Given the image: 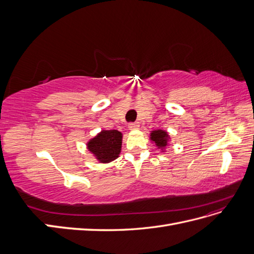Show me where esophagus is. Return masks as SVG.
Instances as JSON below:
<instances>
[{"label": "esophagus", "instance_id": "esophagus-1", "mask_svg": "<svg viewBox=\"0 0 254 254\" xmlns=\"http://www.w3.org/2000/svg\"><path fill=\"white\" fill-rule=\"evenodd\" d=\"M139 127H140L139 123H130L128 126L129 130H136V129H139Z\"/></svg>", "mask_w": 254, "mask_h": 254}]
</instances>
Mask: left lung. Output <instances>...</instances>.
Returning <instances> with one entry per match:
<instances>
[{"instance_id": "8db88e82", "label": "left lung", "mask_w": 254, "mask_h": 254, "mask_svg": "<svg viewBox=\"0 0 254 254\" xmlns=\"http://www.w3.org/2000/svg\"><path fill=\"white\" fill-rule=\"evenodd\" d=\"M149 140L151 143L155 144L157 149H160V151L164 152L166 151V147L171 142V136L166 130L156 129L150 131Z\"/></svg>"}]
</instances>
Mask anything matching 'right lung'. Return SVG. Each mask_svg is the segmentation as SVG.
<instances>
[{
    "instance_id": "1",
    "label": "right lung",
    "mask_w": 254,
    "mask_h": 254,
    "mask_svg": "<svg viewBox=\"0 0 254 254\" xmlns=\"http://www.w3.org/2000/svg\"><path fill=\"white\" fill-rule=\"evenodd\" d=\"M123 133L119 130L103 129L87 142V149L99 163H110L120 157Z\"/></svg>"
}]
</instances>
